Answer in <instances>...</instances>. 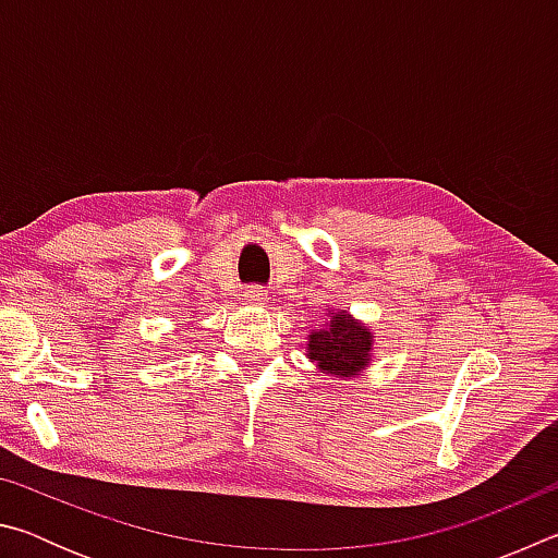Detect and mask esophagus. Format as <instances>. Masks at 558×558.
Wrapping results in <instances>:
<instances>
[{
  "mask_svg": "<svg viewBox=\"0 0 558 558\" xmlns=\"http://www.w3.org/2000/svg\"><path fill=\"white\" fill-rule=\"evenodd\" d=\"M245 302H251V305H266L268 290H263L260 286H251L248 290H245Z\"/></svg>",
  "mask_w": 558,
  "mask_h": 558,
  "instance_id": "34e87169",
  "label": "esophagus"
}]
</instances>
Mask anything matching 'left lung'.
<instances>
[{"instance_id": "1", "label": "left lung", "mask_w": 558, "mask_h": 558, "mask_svg": "<svg viewBox=\"0 0 558 558\" xmlns=\"http://www.w3.org/2000/svg\"><path fill=\"white\" fill-rule=\"evenodd\" d=\"M374 335L352 315L329 313L325 329L310 332L307 356L317 364L323 374H332L337 379L362 374L369 366Z\"/></svg>"}]
</instances>
